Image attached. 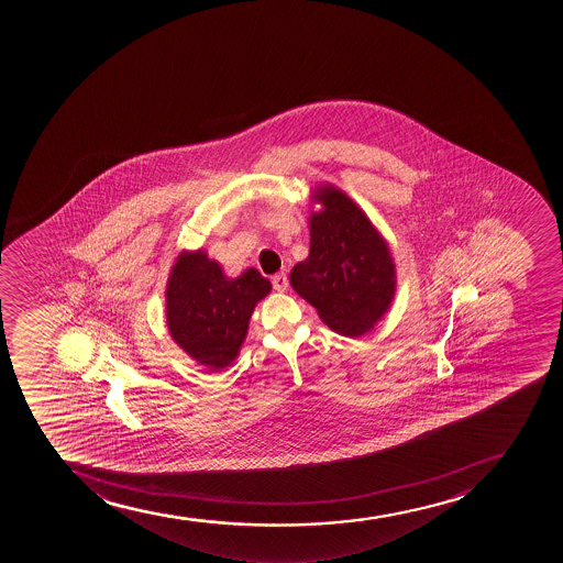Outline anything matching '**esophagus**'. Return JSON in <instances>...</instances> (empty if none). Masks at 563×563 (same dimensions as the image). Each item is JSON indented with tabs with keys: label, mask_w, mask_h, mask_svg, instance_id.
Wrapping results in <instances>:
<instances>
[{
	"label": "esophagus",
	"mask_w": 563,
	"mask_h": 563,
	"mask_svg": "<svg viewBox=\"0 0 563 563\" xmlns=\"http://www.w3.org/2000/svg\"><path fill=\"white\" fill-rule=\"evenodd\" d=\"M272 285L275 291H286V288H288V277H286L285 273H277V275H273Z\"/></svg>",
	"instance_id": "1"
}]
</instances>
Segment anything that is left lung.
Here are the masks:
<instances>
[{
  "instance_id": "left-lung-1",
  "label": "left lung",
  "mask_w": 563,
  "mask_h": 563,
  "mask_svg": "<svg viewBox=\"0 0 563 563\" xmlns=\"http://www.w3.org/2000/svg\"><path fill=\"white\" fill-rule=\"evenodd\" d=\"M323 205L310 214V253L290 273V285L343 336L372 331L395 296V264L369 218L336 186H318Z\"/></svg>"
}]
</instances>
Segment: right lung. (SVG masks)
<instances>
[{
	"mask_svg": "<svg viewBox=\"0 0 563 563\" xmlns=\"http://www.w3.org/2000/svg\"><path fill=\"white\" fill-rule=\"evenodd\" d=\"M269 290L255 267L229 278L205 251H183L166 288L169 334L196 362L221 372L236 358L251 313Z\"/></svg>",
	"mask_w": 563,
	"mask_h": 563,
	"instance_id": "obj_1",
	"label": "right lung"
}]
</instances>
